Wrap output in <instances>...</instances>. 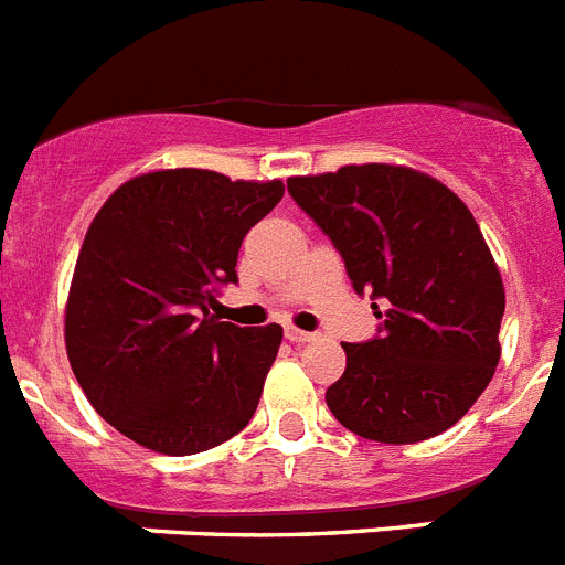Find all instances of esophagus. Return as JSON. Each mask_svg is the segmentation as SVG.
Listing matches in <instances>:
<instances>
[{"label":"esophagus","instance_id":"obj_1","mask_svg":"<svg viewBox=\"0 0 565 565\" xmlns=\"http://www.w3.org/2000/svg\"><path fill=\"white\" fill-rule=\"evenodd\" d=\"M287 338L292 343H310L316 341V332H303V330H296V327H287Z\"/></svg>","mask_w":565,"mask_h":565}]
</instances>
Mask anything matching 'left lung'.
<instances>
[{"mask_svg":"<svg viewBox=\"0 0 565 565\" xmlns=\"http://www.w3.org/2000/svg\"><path fill=\"white\" fill-rule=\"evenodd\" d=\"M289 195L330 235L381 335L343 343L327 406L377 444H418L458 424L500 361L503 278L475 215L438 179L401 164L292 175Z\"/></svg>","mask_w":565,"mask_h":565,"instance_id":"obj_1","label":"left lung"}]
</instances>
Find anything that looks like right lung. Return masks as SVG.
<instances>
[{
	"instance_id": "add662e5",
	"label": "right lung",
	"mask_w": 565,
	"mask_h": 565,
	"mask_svg": "<svg viewBox=\"0 0 565 565\" xmlns=\"http://www.w3.org/2000/svg\"><path fill=\"white\" fill-rule=\"evenodd\" d=\"M284 181H233L175 167L125 181L78 249L65 347L78 386L125 438L195 455L249 424L284 330L235 327L207 312L235 284L244 235Z\"/></svg>"
}]
</instances>
